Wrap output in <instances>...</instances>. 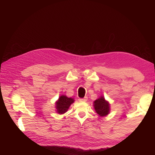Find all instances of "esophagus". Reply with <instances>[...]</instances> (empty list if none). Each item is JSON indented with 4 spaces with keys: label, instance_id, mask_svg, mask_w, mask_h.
<instances>
[{
    "label": "esophagus",
    "instance_id": "34e87169",
    "mask_svg": "<svg viewBox=\"0 0 155 155\" xmlns=\"http://www.w3.org/2000/svg\"><path fill=\"white\" fill-rule=\"evenodd\" d=\"M87 97H83V98H79V101H83V102H84V101H86L87 100Z\"/></svg>",
    "mask_w": 155,
    "mask_h": 155
}]
</instances>
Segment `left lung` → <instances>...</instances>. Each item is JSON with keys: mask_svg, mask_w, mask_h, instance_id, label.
Listing matches in <instances>:
<instances>
[{"mask_svg": "<svg viewBox=\"0 0 155 155\" xmlns=\"http://www.w3.org/2000/svg\"><path fill=\"white\" fill-rule=\"evenodd\" d=\"M94 107L97 113L100 116H105L109 112V104L104 97H100L94 102Z\"/></svg>", "mask_w": 155, "mask_h": 155, "instance_id": "left-lung-1", "label": "left lung"}]
</instances>
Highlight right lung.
Returning a JSON list of instances; mask_svg holds the SVG:
<instances>
[{"instance_id": "obj_1", "label": "right lung", "mask_w": 155, "mask_h": 155, "mask_svg": "<svg viewBox=\"0 0 155 155\" xmlns=\"http://www.w3.org/2000/svg\"><path fill=\"white\" fill-rule=\"evenodd\" d=\"M74 101V99L71 97H68L66 96H60L58 101L56 102V109L58 113H65Z\"/></svg>"}]
</instances>
